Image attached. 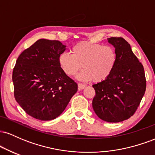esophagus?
<instances>
[{"label":"esophagus","mask_w":155,"mask_h":155,"mask_svg":"<svg viewBox=\"0 0 155 155\" xmlns=\"http://www.w3.org/2000/svg\"><path fill=\"white\" fill-rule=\"evenodd\" d=\"M78 87H79V90H84L86 87V85L82 84H78Z\"/></svg>","instance_id":"34e87169"}]
</instances>
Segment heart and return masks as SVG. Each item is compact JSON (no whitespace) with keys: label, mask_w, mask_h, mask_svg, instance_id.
<instances>
[{"label":"heart","mask_w":155,"mask_h":155,"mask_svg":"<svg viewBox=\"0 0 155 155\" xmlns=\"http://www.w3.org/2000/svg\"><path fill=\"white\" fill-rule=\"evenodd\" d=\"M71 53L63 52L58 58L59 65L68 76H76L81 81L101 82L113 71L117 63V53L111 46L90 41H79L71 48Z\"/></svg>","instance_id":"1"}]
</instances>
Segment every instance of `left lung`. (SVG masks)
Masks as SVG:
<instances>
[{"instance_id": "1", "label": "left lung", "mask_w": 155, "mask_h": 155, "mask_svg": "<svg viewBox=\"0 0 155 155\" xmlns=\"http://www.w3.org/2000/svg\"><path fill=\"white\" fill-rule=\"evenodd\" d=\"M107 40L115 48L117 63L107 79L92 85V108L102 120L120 122L129 119L139 106L147 86L145 73L128 42L116 37Z\"/></svg>"}]
</instances>
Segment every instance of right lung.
<instances>
[{
  "instance_id": "obj_1",
  "label": "right lung",
  "mask_w": 155,
  "mask_h": 155,
  "mask_svg": "<svg viewBox=\"0 0 155 155\" xmlns=\"http://www.w3.org/2000/svg\"><path fill=\"white\" fill-rule=\"evenodd\" d=\"M65 49L59 41L41 38L17 58L12 74L15 97L33 118H57L77 92V84L63 72L58 62Z\"/></svg>"
}]
</instances>
